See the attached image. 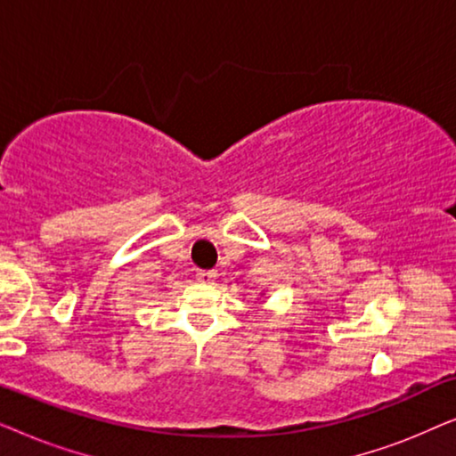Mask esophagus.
Segmentation results:
<instances>
[{
    "label": "esophagus",
    "instance_id": "34e87169",
    "mask_svg": "<svg viewBox=\"0 0 456 456\" xmlns=\"http://www.w3.org/2000/svg\"><path fill=\"white\" fill-rule=\"evenodd\" d=\"M197 280L199 282H203V284H214V280L217 278V272L216 270H199L197 273Z\"/></svg>",
    "mask_w": 456,
    "mask_h": 456
}]
</instances>
